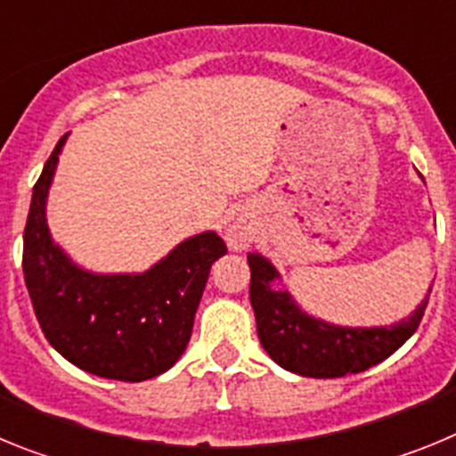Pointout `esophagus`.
Returning a JSON list of instances; mask_svg holds the SVG:
<instances>
[{"instance_id": "obj_1", "label": "esophagus", "mask_w": 456, "mask_h": 456, "mask_svg": "<svg viewBox=\"0 0 456 456\" xmlns=\"http://www.w3.org/2000/svg\"><path fill=\"white\" fill-rule=\"evenodd\" d=\"M251 240H253L251 221L244 219V216H235V219H231L228 228H225V241H228V247H231L232 251H244V248H248Z\"/></svg>"}]
</instances>
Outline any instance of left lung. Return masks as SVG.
<instances>
[{
	"label": "left lung",
	"mask_w": 456,
	"mask_h": 456,
	"mask_svg": "<svg viewBox=\"0 0 456 456\" xmlns=\"http://www.w3.org/2000/svg\"><path fill=\"white\" fill-rule=\"evenodd\" d=\"M247 257L251 267L248 297L256 313L260 345L273 363L299 377H347L381 363L416 333L432 292L429 285L425 299L400 322L342 326L305 313L283 285V276L269 257L257 251Z\"/></svg>",
	"instance_id": "left-lung-1"
}]
</instances>
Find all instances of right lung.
<instances>
[{"label":"right lung","instance_id":"right-lung-1","mask_svg":"<svg viewBox=\"0 0 456 456\" xmlns=\"http://www.w3.org/2000/svg\"><path fill=\"white\" fill-rule=\"evenodd\" d=\"M63 134L43 167L24 228L22 272L38 324L66 361L95 377L146 381L175 365L191 338L209 267L228 253L216 231L191 235L146 272L82 267L54 241L47 196Z\"/></svg>","mask_w":456,"mask_h":456}]
</instances>
